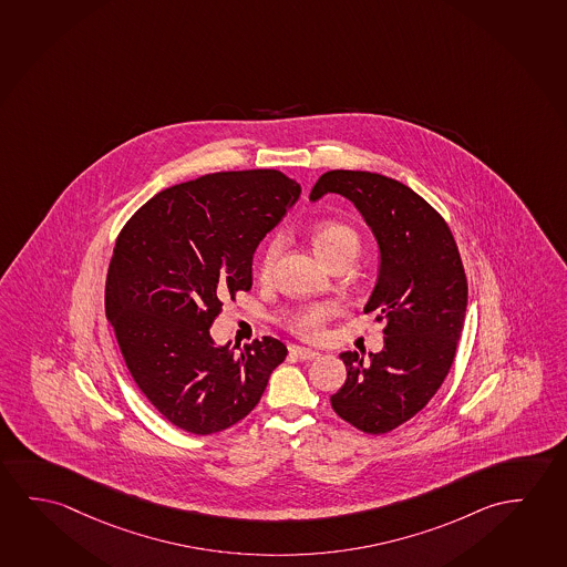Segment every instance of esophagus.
Instances as JSON below:
<instances>
[{
  "mask_svg": "<svg viewBox=\"0 0 567 567\" xmlns=\"http://www.w3.org/2000/svg\"><path fill=\"white\" fill-rule=\"evenodd\" d=\"M289 352L299 360H313L319 357V352L313 351V349H306V347H299V344H291Z\"/></svg>",
  "mask_w": 567,
  "mask_h": 567,
  "instance_id": "34e87169",
  "label": "esophagus"
}]
</instances>
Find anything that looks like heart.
<instances>
[{
  "label": "heart",
  "mask_w": 567,
  "mask_h": 567,
  "mask_svg": "<svg viewBox=\"0 0 567 567\" xmlns=\"http://www.w3.org/2000/svg\"><path fill=\"white\" fill-rule=\"evenodd\" d=\"M311 243H313L315 252L327 264L333 260L341 254L359 252V234L352 230L351 226L342 225V223H334V220H327L321 225L315 226L313 234H311ZM279 240H271L261 252L260 264H258V271L260 276H268L271 271L274 261L278 258ZM333 313V309L327 306L311 307L307 311L296 317V329L306 337H313L319 333L321 324L329 319V315Z\"/></svg>",
  "instance_id": "1"
}]
</instances>
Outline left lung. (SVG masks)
Listing matches in <instances>:
<instances>
[{
    "label": "left lung",
    "mask_w": 567,
    "mask_h": 567,
    "mask_svg": "<svg viewBox=\"0 0 567 567\" xmlns=\"http://www.w3.org/2000/svg\"><path fill=\"white\" fill-rule=\"evenodd\" d=\"M349 198L374 234L380 266L364 311L384 319V349L339 354L347 382L331 395L360 432L386 433L414 417L450 372L467 311V278L440 213L400 181L370 172H327L309 198Z\"/></svg>",
    "instance_id": "obj_1"
}]
</instances>
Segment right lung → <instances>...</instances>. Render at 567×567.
<instances>
[{
  "label": "right lung",
  "instance_id": "obj_1",
  "mask_svg": "<svg viewBox=\"0 0 567 567\" xmlns=\"http://www.w3.org/2000/svg\"><path fill=\"white\" fill-rule=\"evenodd\" d=\"M299 195L276 169L210 173L157 193L117 236L106 317L135 384L179 430L240 422L288 357L274 337L216 347L208 329L252 288L254 252Z\"/></svg>",
  "mask_w": 567,
  "mask_h": 567
}]
</instances>
